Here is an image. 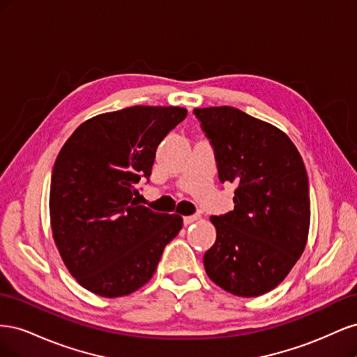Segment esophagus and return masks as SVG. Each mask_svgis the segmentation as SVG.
Returning <instances> with one entry per match:
<instances>
[{"label": "esophagus", "mask_w": 357, "mask_h": 357, "mask_svg": "<svg viewBox=\"0 0 357 357\" xmlns=\"http://www.w3.org/2000/svg\"><path fill=\"white\" fill-rule=\"evenodd\" d=\"M199 219L198 214H193V215H186V218H183V223H185V226H189L192 225L193 222H197Z\"/></svg>", "instance_id": "34e87169"}]
</instances>
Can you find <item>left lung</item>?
Returning <instances> with one entry per match:
<instances>
[{"mask_svg": "<svg viewBox=\"0 0 357 357\" xmlns=\"http://www.w3.org/2000/svg\"><path fill=\"white\" fill-rule=\"evenodd\" d=\"M193 113L213 146L219 180L236 183L234 210L210 219L218 236L204 255L205 271L232 295H264L283 282L307 244L304 162L283 131L238 109Z\"/></svg>", "mask_w": 357, "mask_h": 357, "instance_id": "left-lung-1", "label": "left lung"}]
</instances>
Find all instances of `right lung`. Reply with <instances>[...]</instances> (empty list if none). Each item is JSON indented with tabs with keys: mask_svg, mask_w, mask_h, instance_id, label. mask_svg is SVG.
<instances>
[{
	"mask_svg": "<svg viewBox=\"0 0 357 357\" xmlns=\"http://www.w3.org/2000/svg\"><path fill=\"white\" fill-rule=\"evenodd\" d=\"M188 114L181 107L135 105L83 122L63 144L50 181V225L63 264L95 295L144 286L183 226L177 214L137 201L156 149Z\"/></svg>",
	"mask_w": 357,
	"mask_h": 357,
	"instance_id": "add662e5",
	"label": "right lung"
}]
</instances>
